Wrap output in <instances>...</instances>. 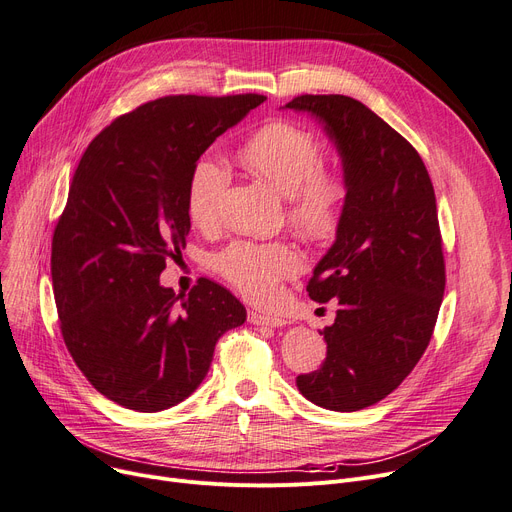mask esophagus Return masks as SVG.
<instances>
[{"label":"esophagus","mask_w":512,"mask_h":512,"mask_svg":"<svg viewBox=\"0 0 512 512\" xmlns=\"http://www.w3.org/2000/svg\"><path fill=\"white\" fill-rule=\"evenodd\" d=\"M248 321L254 325H271V327L285 325V319H281L277 315H269V313H260V311H250Z\"/></svg>","instance_id":"1"}]
</instances>
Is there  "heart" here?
Listing matches in <instances>:
<instances>
[{
	"mask_svg": "<svg viewBox=\"0 0 512 512\" xmlns=\"http://www.w3.org/2000/svg\"><path fill=\"white\" fill-rule=\"evenodd\" d=\"M323 145L309 130L288 121L254 130L235 151L243 170L267 182L285 195V218L290 227L313 243H325L338 235L349 182L323 168ZM227 176L216 161H199L187 189V214L197 229H212L218 222L220 201ZM300 252L288 241H233L214 254L212 269L250 300H269L279 283L300 271Z\"/></svg>",
	"mask_w": 512,
	"mask_h": 512,
	"instance_id": "b5f03b06",
	"label": "heart"
}]
</instances>
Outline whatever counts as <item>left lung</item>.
I'll return each instance as SVG.
<instances>
[{"instance_id":"1","label":"left lung","mask_w":512,"mask_h":512,"mask_svg":"<svg viewBox=\"0 0 512 512\" xmlns=\"http://www.w3.org/2000/svg\"><path fill=\"white\" fill-rule=\"evenodd\" d=\"M285 109L321 121L349 182L342 227L306 285L315 302L338 300L327 355L296 386L325 410L357 412L391 395L431 342L445 290L435 189L418 151L363 102L302 94Z\"/></svg>"}]
</instances>
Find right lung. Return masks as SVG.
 I'll return each instance as SVG.
<instances>
[{
  "mask_svg": "<svg viewBox=\"0 0 512 512\" xmlns=\"http://www.w3.org/2000/svg\"><path fill=\"white\" fill-rule=\"evenodd\" d=\"M267 100L178 94L117 117L81 155L52 237L60 332L100 395L136 412L185 401L243 304L201 277L176 296L159 283L187 245V189L212 142Z\"/></svg>",
  "mask_w": 512,
  "mask_h": 512,
  "instance_id": "right-lung-1",
  "label": "right lung"
}]
</instances>
